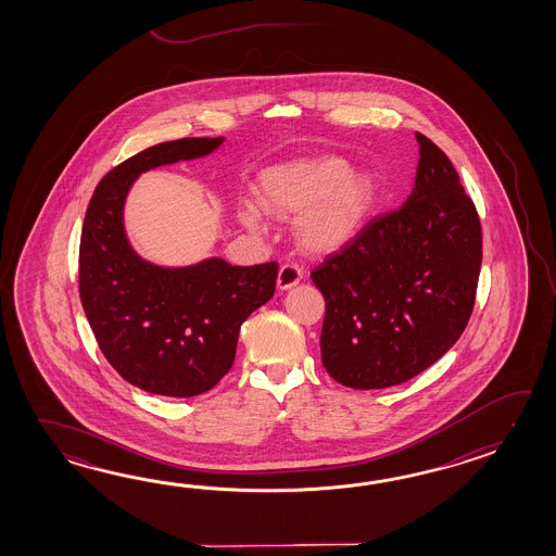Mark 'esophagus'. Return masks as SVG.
Segmentation results:
<instances>
[{
	"label": "esophagus",
	"instance_id": "obj_1",
	"mask_svg": "<svg viewBox=\"0 0 556 556\" xmlns=\"http://www.w3.org/2000/svg\"><path fill=\"white\" fill-rule=\"evenodd\" d=\"M302 276H304V270H302L300 266H295V264H283L282 268H280V273H278V288H280V290H288V288H292V286L300 282Z\"/></svg>",
	"mask_w": 556,
	"mask_h": 556
}]
</instances>
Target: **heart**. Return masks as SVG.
I'll return each mask as SVG.
<instances>
[{
  "label": "heart",
  "mask_w": 556,
  "mask_h": 556,
  "mask_svg": "<svg viewBox=\"0 0 556 556\" xmlns=\"http://www.w3.org/2000/svg\"><path fill=\"white\" fill-rule=\"evenodd\" d=\"M378 177L369 168H350L340 154H316L268 168L256 201L273 218H294L298 247L324 256L343 249L366 226L378 202ZM240 223L258 232L264 216L254 204L238 211Z\"/></svg>",
  "instance_id": "b5f03b06"
}]
</instances>
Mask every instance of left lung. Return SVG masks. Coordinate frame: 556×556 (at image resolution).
<instances>
[{
	"mask_svg": "<svg viewBox=\"0 0 556 556\" xmlns=\"http://www.w3.org/2000/svg\"><path fill=\"white\" fill-rule=\"evenodd\" d=\"M415 137L417 177L402 208L371 218L312 273L326 300L321 364L345 388L415 378L471 318L483 258L479 214L447 154Z\"/></svg>",
	"mask_w": 556,
	"mask_h": 556,
	"instance_id": "8db88e82",
	"label": "left lung"
}]
</instances>
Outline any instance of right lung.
<instances>
[{"label": "right lung", "mask_w": 556, "mask_h": 556, "mask_svg": "<svg viewBox=\"0 0 556 556\" xmlns=\"http://www.w3.org/2000/svg\"><path fill=\"white\" fill-rule=\"evenodd\" d=\"M223 137H187L144 149L111 168L85 213L79 295L106 362L132 386L192 397L235 364L238 331L276 290L278 264L230 266L208 258L163 268L130 249L123 206L135 178L154 166L213 153Z\"/></svg>", "instance_id": "right-lung-1"}]
</instances>
